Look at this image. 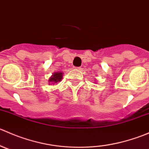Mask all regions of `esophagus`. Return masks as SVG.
Segmentation results:
<instances>
[{
	"label": "esophagus",
	"mask_w": 149,
	"mask_h": 149,
	"mask_svg": "<svg viewBox=\"0 0 149 149\" xmlns=\"http://www.w3.org/2000/svg\"><path fill=\"white\" fill-rule=\"evenodd\" d=\"M76 69H77V70H81V68H80V67L76 68Z\"/></svg>",
	"instance_id": "esophagus-1"
}]
</instances>
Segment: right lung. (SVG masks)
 Wrapping results in <instances>:
<instances>
[{
	"label": "right lung",
	"mask_w": 149,
	"mask_h": 149,
	"mask_svg": "<svg viewBox=\"0 0 149 149\" xmlns=\"http://www.w3.org/2000/svg\"><path fill=\"white\" fill-rule=\"evenodd\" d=\"M63 73L61 71L60 72H55V73H52V76L49 77V81H48V83H49V85L50 84H57L58 82H60L63 79Z\"/></svg>",
	"instance_id": "1"
}]
</instances>
